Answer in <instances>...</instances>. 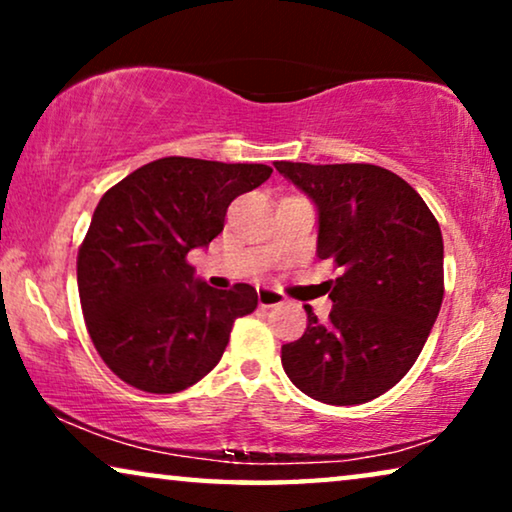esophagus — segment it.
<instances>
[{"label":"esophagus","instance_id":"34e87169","mask_svg":"<svg viewBox=\"0 0 512 512\" xmlns=\"http://www.w3.org/2000/svg\"><path fill=\"white\" fill-rule=\"evenodd\" d=\"M284 293L277 289H270V286H258V305L261 307H275L284 303Z\"/></svg>","mask_w":512,"mask_h":512}]
</instances>
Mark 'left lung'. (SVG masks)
<instances>
[{
  "label": "left lung",
  "mask_w": 512,
  "mask_h": 512,
  "mask_svg": "<svg viewBox=\"0 0 512 512\" xmlns=\"http://www.w3.org/2000/svg\"><path fill=\"white\" fill-rule=\"evenodd\" d=\"M319 212L317 256L342 275L321 324L282 347L289 380L314 401L359 405L412 368L443 303V235L408 181L368 163H275Z\"/></svg>",
  "instance_id": "1"
}]
</instances>
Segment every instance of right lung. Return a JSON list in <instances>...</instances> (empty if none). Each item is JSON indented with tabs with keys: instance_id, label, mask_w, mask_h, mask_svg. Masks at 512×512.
I'll use <instances>...</instances> for the list:
<instances>
[{
	"instance_id": "add662e5",
	"label": "right lung",
	"mask_w": 512,
	"mask_h": 512,
	"mask_svg": "<svg viewBox=\"0 0 512 512\" xmlns=\"http://www.w3.org/2000/svg\"><path fill=\"white\" fill-rule=\"evenodd\" d=\"M272 174L256 163L170 156L102 195L76 258L81 310L102 361L130 387L177 394L221 361L256 289L195 279L188 251L223 230L228 205Z\"/></svg>"
}]
</instances>
